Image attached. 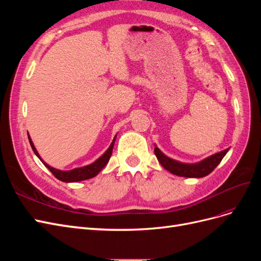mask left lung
Listing matches in <instances>:
<instances>
[{"mask_svg": "<svg viewBox=\"0 0 261 261\" xmlns=\"http://www.w3.org/2000/svg\"><path fill=\"white\" fill-rule=\"evenodd\" d=\"M227 151L228 148L223 150V151L212 154L199 162L185 163L165 155L154 144V153L158 161L161 163L162 167L165 170H168L170 173H172V174L183 177L200 178L203 176H207L217 168V165L223 159Z\"/></svg>", "mask_w": 261, "mask_h": 261, "instance_id": "obj_1", "label": "left lung"}]
</instances>
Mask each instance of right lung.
Returning a JSON list of instances; mask_svg holds the SVG:
<instances>
[{"label": "right lung", "mask_w": 261, "mask_h": 261, "mask_svg": "<svg viewBox=\"0 0 261 261\" xmlns=\"http://www.w3.org/2000/svg\"><path fill=\"white\" fill-rule=\"evenodd\" d=\"M28 139H29L30 146H31V148H33L35 154L39 158V159L41 160V162L45 165V167L51 171V173L55 177H57L60 180H62V181H65V183H75V181H81V180H85V179H89L91 177H94L96 175H98V173L106 167L107 163L110 160V158H111V155H112L116 135L114 136L111 145H110L109 148L107 149V151L101 156H99L96 161L88 164V165H84V167L75 168L73 170H68V171H62V170H59V169H55V168L51 167V165H49L48 163H45L42 160V158L40 156V154H39V152L37 151V149H36V147L33 143V140H31L29 135H28Z\"/></svg>", "instance_id": "obj_1"}]
</instances>
